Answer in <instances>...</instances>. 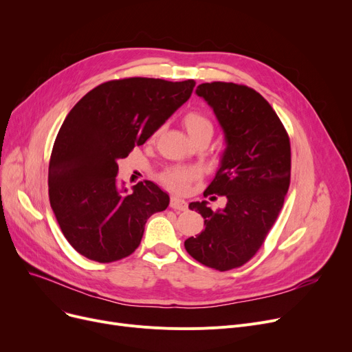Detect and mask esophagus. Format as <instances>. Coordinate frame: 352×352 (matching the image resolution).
<instances>
[{
  "instance_id": "esophagus-1",
  "label": "esophagus",
  "mask_w": 352,
  "mask_h": 352,
  "mask_svg": "<svg viewBox=\"0 0 352 352\" xmlns=\"http://www.w3.org/2000/svg\"><path fill=\"white\" fill-rule=\"evenodd\" d=\"M170 207L177 210V211H186L188 206H187V202L184 201V199H181L178 197H173L171 201H170Z\"/></svg>"
}]
</instances>
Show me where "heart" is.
<instances>
[{
    "mask_svg": "<svg viewBox=\"0 0 352 352\" xmlns=\"http://www.w3.org/2000/svg\"><path fill=\"white\" fill-rule=\"evenodd\" d=\"M182 125L186 128L187 134L191 140L198 137H212L214 125L211 120L198 111H190L188 114L184 116ZM198 173L190 166H173V168L165 170L161 174V181L164 186L174 192H186L190 184L197 178Z\"/></svg>",
    "mask_w": 352,
    "mask_h": 352,
    "instance_id": "1",
    "label": "heart"
}]
</instances>
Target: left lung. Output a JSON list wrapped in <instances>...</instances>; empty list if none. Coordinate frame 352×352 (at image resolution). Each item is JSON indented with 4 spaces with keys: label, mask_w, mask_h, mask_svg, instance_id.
<instances>
[{
    "label": "left lung",
    "mask_w": 352,
    "mask_h": 352,
    "mask_svg": "<svg viewBox=\"0 0 352 352\" xmlns=\"http://www.w3.org/2000/svg\"><path fill=\"white\" fill-rule=\"evenodd\" d=\"M195 94L212 108L226 141L206 192L226 195L227 204L214 211L207 201L191 202L190 210L202 215L206 228L184 245L198 263L228 271L260 250L284 206L291 177L289 138L272 107L250 87L206 82Z\"/></svg>",
    "instance_id": "8db88e82"
}]
</instances>
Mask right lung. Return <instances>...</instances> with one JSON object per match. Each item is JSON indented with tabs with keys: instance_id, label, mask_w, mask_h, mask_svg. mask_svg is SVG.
I'll return each mask as SVG.
<instances>
[{
	"instance_id": "1",
	"label": "right lung",
	"mask_w": 352,
	"mask_h": 352,
	"mask_svg": "<svg viewBox=\"0 0 352 352\" xmlns=\"http://www.w3.org/2000/svg\"><path fill=\"white\" fill-rule=\"evenodd\" d=\"M194 87V80L108 81L64 120L50 160V204L67 241L88 260L113 263L131 255L146 219L168 207V194L153 181L128 192L117 179L118 160L150 138Z\"/></svg>"
}]
</instances>
